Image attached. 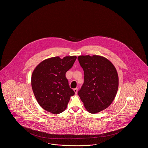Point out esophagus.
<instances>
[{
    "mask_svg": "<svg viewBox=\"0 0 148 148\" xmlns=\"http://www.w3.org/2000/svg\"><path fill=\"white\" fill-rule=\"evenodd\" d=\"M74 92L75 94H77V88H75V89H74Z\"/></svg>",
    "mask_w": 148,
    "mask_h": 148,
    "instance_id": "obj_1",
    "label": "esophagus"
}]
</instances>
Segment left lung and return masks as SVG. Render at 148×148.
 I'll use <instances>...</instances> for the list:
<instances>
[{
    "instance_id": "8db88e82",
    "label": "left lung",
    "mask_w": 148,
    "mask_h": 148,
    "mask_svg": "<svg viewBox=\"0 0 148 148\" xmlns=\"http://www.w3.org/2000/svg\"><path fill=\"white\" fill-rule=\"evenodd\" d=\"M77 59L84 73V82L77 94L88 112L99 113L110 106L116 95L117 71L103 56H80Z\"/></svg>"
}]
</instances>
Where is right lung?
<instances>
[{"mask_svg":"<svg viewBox=\"0 0 148 148\" xmlns=\"http://www.w3.org/2000/svg\"><path fill=\"white\" fill-rule=\"evenodd\" d=\"M76 56H59L45 59L33 71L32 87L38 104L46 111L54 114L64 112L75 92L69 87L65 77L73 66Z\"/></svg>","mask_w":148,"mask_h":148,"instance_id":"add662e5","label":"right lung"}]
</instances>
